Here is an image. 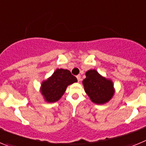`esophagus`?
Wrapping results in <instances>:
<instances>
[{
	"instance_id": "34e87169",
	"label": "esophagus",
	"mask_w": 146,
	"mask_h": 146,
	"mask_svg": "<svg viewBox=\"0 0 146 146\" xmlns=\"http://www.w3.org/2000/svg\"><path fill=\"white\" fill-rule=\"evenodd\" d=\"M77 81H78V82H80V80H81V76L80 75H77Z\"/></svg>"
}]
</instances>
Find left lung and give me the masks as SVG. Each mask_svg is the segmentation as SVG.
<instances>
[{
  "label": "left lung",
  "mask_w": 146,
  "mask_h": 146,
  "mask_svg": "<svg viewBox=\"0 0 146 146\" xmlns=\"http://www.w3.org/2000/svg\"><path fill=\"white\" fill-rule=\"evenodd\" d=\"M86 76V78L82 80V85L92 102L104 104L113 97L115 88L111 80L103 77L96 69L88 70Z\"/></svg>",
  "instance_id": "1"
}]
</instances>
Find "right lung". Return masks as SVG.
Segmentation results:
<instances>
[{
    "label": "right lung",
    "instance_id": "1",
    "mask_svg": "<svg viewBox=\"0 0 146 146\" xmlns=\"http://www.w3.org/2000/svg\"><path fill=\"white\" fill-rule=\"evenodd\" d=\"M77 82V78L71 74L70 71L57 69L50 77L42 81L40 93L46 102H55L62 97L69 85Z\"/></svg>",
    "mask_w": 146,
    "mask_h": 146
}]
</instances>
